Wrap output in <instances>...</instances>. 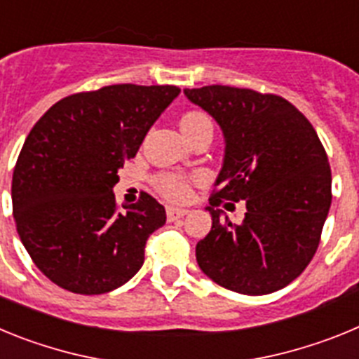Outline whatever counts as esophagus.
<instances>
[{"label":"esophagus","instance_id":"obj_1","mask_svg":"<svg viewBox=\"0 0 359 359\" xmlns=\"http://www.w3.org/2000/svg\"><path fill=\"white\" fill-rule=\"evenodd\" d=\"M189 214V210L187 208H177V207H169L167 208V219L169 221H176V219L183 217V215Z\"/></svg>","mask_w":359,"mask_h":359}]
</instances>
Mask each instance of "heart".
Returning <instances> with one entry per match:
<instances>
[{
    "label": "heart",
    "instance_id": "b5f03b06",
    "mask_svg": "<svg viewBox=\"0 0 359 359\" xmlns=\"http://www.w3.org/2000/svg\"><path fill=\"white\" fill-rule=\"evenodd\" d=\"M207 116L201 115V113H187L182 118V131H190L198 123L207 122ZM158 187H160V190L167 198L176 199V201H183V199L190 196V187L183 177L165 174V176L158 177Z\"/></svg>",
    "mask_w": 359,
    "mask_h": 359
}]
</instances>
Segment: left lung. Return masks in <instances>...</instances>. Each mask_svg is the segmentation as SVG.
I'll return each instance as SVG.
<instances>
[{"label":"left lung","instance_id":"left-lung-1","mask_svg":"<svg viewBox=\"0 0 359 359\" xmlns=\"http://www.w3.org/2000/svg\"><path fill=\"white\" fill-rule=\"evenodd\" d=\"M223 131V167L215 180L212 230L196 246L208 278L243 294L286 287L309 264L329 208L331 167L309 120L286 98L231 86L183 90ZM244 201L233 225L213 207Z\"/></svg>","mask_w":359,"mask_h":359}]
</instances>
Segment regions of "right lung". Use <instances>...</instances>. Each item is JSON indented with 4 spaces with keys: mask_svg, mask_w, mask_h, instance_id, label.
Listing matches in <instances>:
<instances>
[{
    "mask_svg": "<svg viewBox=\"0 0 359 359\" xmlns=\"http://www.w3.org/2000/svg\"><path fill=\"white\" fill-rule=\"evenodd\" d=\"M180 91L106 86L62 98L32 128L12 176V210L28 255L53 284L100 294L142 268L165 208L144 192L122 212L113 187Z\"/></svg>",
    "mask_w": 359,
    "mask_h": 359,
    "instance_id": "obj_1",
    "label": "right lung"
}]
</instances>
